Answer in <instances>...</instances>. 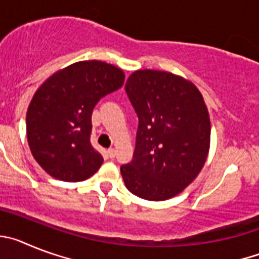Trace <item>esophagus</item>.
Instances as JSON below:
<instances>
[{
	"instance_id": "34e87169",
	"label": "esophagus",
	"mask_w": 259,
	"mask_h": 259,
	"mask_svg": "<svg viewBox=\"0 0 259 259\" xmlns=\"http://www.w3.org/2000/svg\"><path fill=\"white\" fill-rule=\"evenodd\" d=\"M107 155H109L110 158L115 157V149H114V148H110V149H107Z\"/></svg>"
}]
</instances>
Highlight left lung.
<instances>
[{"mask_svg": "<svg viewBox=\"0 0 259 259\" xmlns=\"http://www.w3.org/2000/svg\"><path fill=\"white\" fill-rule=\"evenodd\" d=\"M125 92L139 128L134 158L120 167L124 184L144 200H168L196 179L206 161L207 107L197 87L166 71H135Z\"/></svg>", "mask_w": 259, "mask_h": 259, "instance_id": "1", "label": "left lung"}]
</instances>
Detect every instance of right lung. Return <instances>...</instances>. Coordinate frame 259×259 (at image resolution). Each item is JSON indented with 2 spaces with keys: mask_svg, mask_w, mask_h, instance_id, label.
Wrapping results in <instances>:
<instances>
[{
  "mask_svg": "<svg viewBox=\"0 0 259 259\" xmlns=\"http://www.w3.org/2000/svg\"><path fill=\"white\" fill-rule=\"evenodd\" d=\"M123 83L120 68L83 61L52 75L36 91L27 110V140L50 176L83 182L100 168L104 158L91 144L93 109Z\"/></svg>",
  "mask_w": 259,
  "mask_h": 259,
  "instance_id": "1",
  "label": "right lung"
}]
</instances>
